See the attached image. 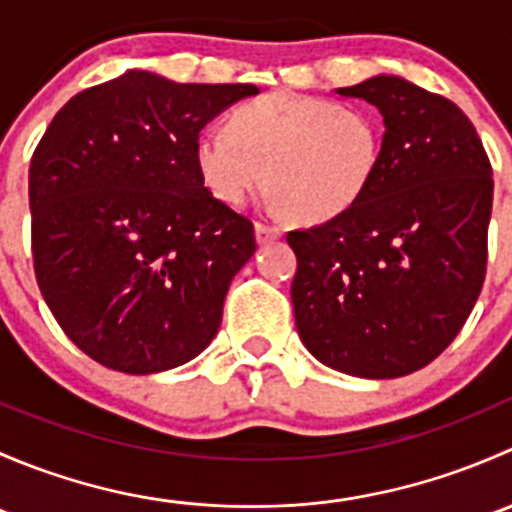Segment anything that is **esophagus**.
<instances>
[{
    "instance_id": "esophagus-1",
    "label": "esophagus",
    "mask_w": 512,
    "mask_h": 512,
    "mask_svg": "<svg viewBox=\"0 0 512 512\" xmlns=\"http://www.w3.org/2000/svg\"><path fill=\"white\" fill-rule=\"evenodd\" d=\"M255 232H257V242H260V245H265V242H272V240H277V237L282 235V230L280 227H275V225H267V223H255Z\"/></svg>"
}]
</instances>
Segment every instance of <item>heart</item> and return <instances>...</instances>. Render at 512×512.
I'll use <instances>...</instances> for the list:
<instances>
[{
    "label": "heart",
    "mask_w": 512,
    "mask_h": 512,
    "mask_svg": "<svg viewBox=\"0 0 512 512\" xmlns=\"http://www.w3.org/2000/svg\"><path fill=\"white\" fill-rule=\"evenodd\" d=\"M384 128L361 106L270 94L230 113L227 131L195 141V163L215 198L245 205L265 185L299 223H324L366 193L381 163Z\"/></svg>",
    "instance_id": "heart-1"
}]
</instances>
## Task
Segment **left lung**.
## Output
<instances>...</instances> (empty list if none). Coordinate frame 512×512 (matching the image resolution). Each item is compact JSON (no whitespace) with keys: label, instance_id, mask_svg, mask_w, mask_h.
Instances as JSON below:
<instances>
[{"label":"left lung","instance_id":"left-lung-1","mask_svg":"<svg viewBox=\"0 0 512 512\" xmlns=\"http://www.w3.org/2000/svg\"><path fill=\"white\" fill-rule=\"evenodd\" d=\"M384 116L381 163L337 218L287 232L294 322L322 364L396 379L466 324L488 265L493 168L466 113L399 76L337 89Z\"/></svg>","mask_w":512,"mask_h":512}]
</instances>
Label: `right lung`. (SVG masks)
Segmentation results:
<instances>
[{"mask_svg": "<svg viewBox=\"0 0 512 512\" xmlns=\"http://www.w3.org/2000/svg\"><path fill=\"white\" fill-rule=\"evenodd\" d=\"M250 84L128 71L61 108L29 165L36 285L66 337L126 374L198 356L223 319L255 225L213 198L200 131Z\"/></svg>", "mask_w": 512, "mask_h": 512, "instance_id": "1", "label": "right lung"}]
</instances>
